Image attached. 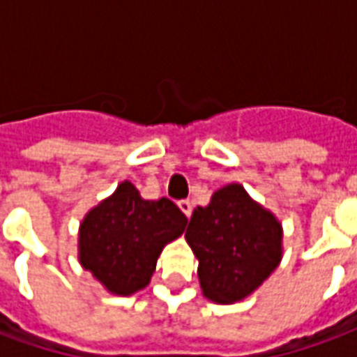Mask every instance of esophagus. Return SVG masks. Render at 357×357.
<instances>
[{
    "label": "esophagus",
    "instance_id": "1",
    "mask_svg": "<svg viewBox=\"0 0 357 357\" xmlns=\"http://www.w3.org/2000/svg\"><path fill=\"white\" fill-rule=\"evenodd\" d=\"M178 206L181 208V212H183L187 218H191V212H193V206H191V202H189V201H179Z\"/></svg>",
    "mask_w": 357,
    "mask_h": 357
}]
</instances>
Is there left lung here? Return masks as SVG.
Instances as JSON below:
<instances>
[{"mask_svg": "<svg viewBox=\"0 0 357 357\" xmlns=\"http://www.w3.org/2000/svg\"><path fill=\"white\" fill-rule=\"evenodd\" d=\"M185 239L199 260L202 292L218 304L243 300L281 262V225L237 183L195 208Z\"/></svg>", "mask_w": 357, "mask_h": 357, "instance_id": "left-lung-1", "label": "left lung"}]
</instances>
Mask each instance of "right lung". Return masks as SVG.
Returning a JSON list of instances; mask_svg holds the SVG:
<instances>
[{
    "instance_id": "right-lung-1",
    "label": "right lung",
    "mask_w": 357,
    "mask_h": 357,
    "mask_svg": "<svg viewBox=\"0 0 357 357\" xmlns=\"http://www.w3.org/2000/svg\"><path fill=\"white\" fill-rule=\"evenodd\" d=\"M187 218L170 201H145L130 183L89 212L80 227V262L110 292L147 287L166 243L178 239Z\"/></svg>"
}]
</instances>
